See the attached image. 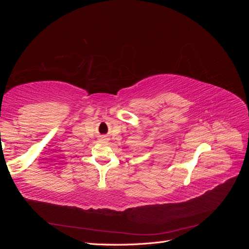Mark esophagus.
Segmentation results:
<instances>
[{
    "instance_id": "34e87169",
    "label": "esophagus",
    "mask_w": 249,
    "mask_h": 249,
    "mask_svg": "<svg viewBox=\"0 0 249 249\" xmlns=\"http://www.w3.org/2000/svg\"><path fill=\"white\" fill-rule=\"evenodd\" d=\"M101 139L104 142H108V140H109V138L106 136V135H103V136H101Z\"/></svg>"
}]
</instances>
